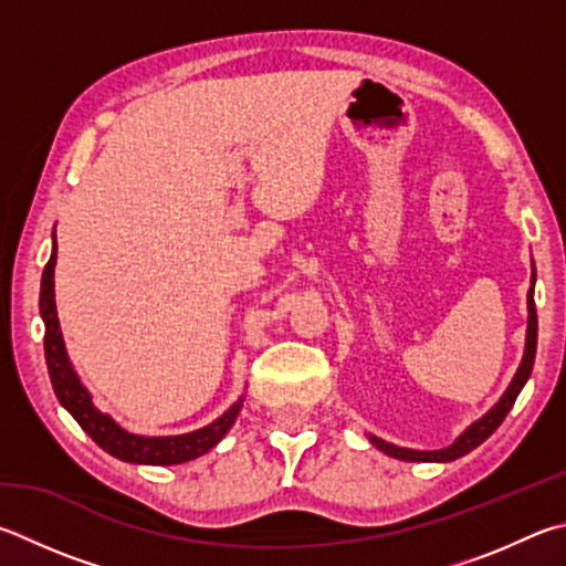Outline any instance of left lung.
Listing matches in <instances>:
<instances>
[{
	"instance_id": "8db88e82",
	"label": "left lung",
	"mask_w": 566,
	"mask_h": 566,
	"mask_svg": "<svg viewBox=\"0 0 566 566\" xmlns=\"http://www.w3.org/2000/svg\"><path fill=\"white\" fill-rule=\"evenodd\" d=\"M534 282H537V272H534V262H532V280H530V292H527V336H525V354H522V361L517 366V374L512 376V381L507 386L505 394L500 396V400L492 406L485 416L478 418L475 423H470L462 433L453 440V443L438 450H413V448H400L394 443H386L384 438L368 433V440L381 450V453L396 458V460H406V462H450L458 460L462 455H468L470 450H475L480 443L495 433L497 426L505 420L510 413V408L515 406V400L520 396V390L525 388L530 381L532 366H534V354H537V310H534Z\"/></svg>"
}]
</instances>
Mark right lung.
<instances>
[{
    "instance_id": "right-lung-1",
    "label": "right lung",
    "mask_w": 566,
    "mask_h": 566,
    "mask_svg": "<svg viewBox=\"0 0 566 566\" xmlns=\"http://www.w3.org/2000/svg\"><path fill=\"white\" fill-rule=\"evenodd\" d=\"M51 256L41 274V294H39V312L44 318V354L49 366V378L54 386V394L59 403L64 406L76 423L86 430L91 440L98 448H104L108 455L118 458L123 462H136V465H180L208 453L220 440L228 436V430L238 420L244 396H240L234 403L224 410L220 418L212 423L202 426L192 433L182 436H136L120 428L108 413H101L94 406L88 388L81 384L74 364L66 354L64 336H61V324L56 314V296H54V266H56V232L51 234Z\"/></svg>"
}]
</instances>
